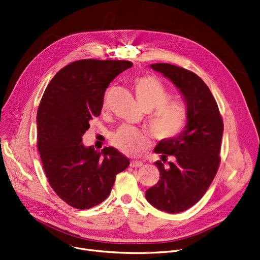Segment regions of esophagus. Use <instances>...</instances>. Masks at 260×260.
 Wrapping results in <instances>:
<instances>
[{
	"instance_id": "esophagus-1",
	"label": "esophagus",
	"mask_w": 260,
	"mask_h": 260,
	"mask_svg": "<svg viewBox=\"0 0 260 260\" xmlns=\"http://www.w3.org/2000/svg\"><path fill=\"white\" fill-rule=\"evenodd\" d=\"M130 166H131L132 168H143V167L145 166V164H144V162H142V161L132 160V161H131V164H130Z\"/></svg>"
}]
</instances>
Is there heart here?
Instances as JSON below:
<instances>
[{
	"mask_svg": "<svg viewBox=\"0 0 260 260\" xmlns=\"http://www.w3.org/2000/svg\"><path fill=\"white\" fill-rule=\"evenodd\" d=\"M135 92L143 109L154 111L148 125L154 136L160 141H170L180 135L186 126V110L177 101H168L170 93L165 85L153 76H143L135 80ZM107 102L104 101V108ZM110 144L124 155L137 156L146 146L145 134L132 126L124 125L110 136Z\"/></svg>",
	"mask_w": 260,
	"mask_h": 260,
	"instance_id": "obj_1",
	"label": "heart"
}]
</instances>
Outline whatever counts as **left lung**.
<instances>
[{
    "instance_id": "obj_1",
    "label": "left lung",
    "mask_w": 260,
    "mask_h": 260,
    "mask_svg": "<svg viewBox=\"0 0 260 260\" xmlns=\"http://www.w3.org/2000/svg\"><path fill=\"white\" fill-rule=\"evenodd\" d=\"M151 68L180 90L187 123L180 135L160 141L154 149L161 158L154 164L160 179L146 191V198L159 210L178 213L194 205L210 186L221 161L224 124L210 89L198 75L170 63Z\"/></svg>"
}]
</instances>
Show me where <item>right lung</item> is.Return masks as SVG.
<instances>
[{"mask_svg":"<svg viewBox=\"0 0 260 260\" xmlns=\"http://www.w3.org/2000/svg\"><path fill=\"white\" fill-rule=\"evenodd\" d=\"M132 67L127 60L82 59L59 71L37 110V148L48 181L70 206L88 209L109 196L129 159L109 147H84L82 135L103 107L112 80Z\"/></svg>","mask_w":260,"mask_h":260,"instance_id":"right-lung-1","label":"right lung"}]
</instances>
